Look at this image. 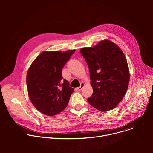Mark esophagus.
<instances>
[{"label":"esophagus","mask_w":153,"mask_h":153,"mask_svg":"<svg viewBox=\"0 0 153 153\" xmlns=\"http://www.w3.org/2000/svg\"><path fill=\"white\" fill-rule=\"evenodd\" d=\"M85 85V84H84V83H81V84H80V86H79V87H77V90H79V91H80L82 89V88L83 87V86Z\"/></svg>","instance_id":"esophagus-1"}]
</instances>
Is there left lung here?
I'll list each match as a JSON object with an SVG mask.
<instances>
[{
	"instance_id": "obj_1",
	"label": "left lung",
	"mask_w": 153,
	"mask_h": 153,
	"mask_svg": "<svg viewBox=\"0 0 153 153\" xmlns=\"http://www.w3.org/2000/svg\"><path fill=\"white\" fill-rule=\"evenodd\" d=\"M80 51L88 65L93 89L88 102L99 111L112 110L122 100L129 82L123 51L108 40L100 42L94 47L82 48Z\"/></svg>"
}]
</instances>
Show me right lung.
<instances>
[{
  "label": "right lung",
  "instance_id": "1",
  "mask_svg": "<svg viewBox=\"0 0 153 153\" xmlns=\"http://www.w3.org/2000/svg\"><path fill=\"white\" fill-rule=\"evenodd\" d=\"M75 50L44 51L31 65L27 85L31 103L38 111L54 116L68 105L74 89L62 77V68Z\"/></svg>",
  "mask_w": 153,
  "mask_h": 153
}]
</instances>
